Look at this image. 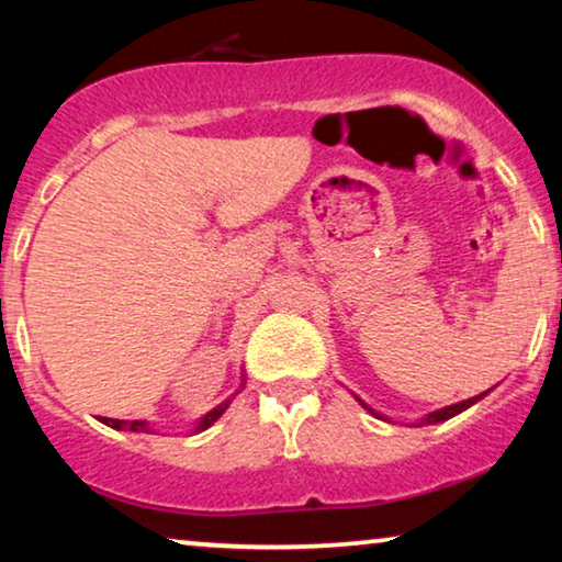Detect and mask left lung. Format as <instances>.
I'll return each instance as SVG.
<instances>
[{
  "label": "left lung",
  "mask_w": 562,
  "mask_h": 562,
  "mask_svg": "<svg viewBox=\"0 0 562 562\" xmlns=\"http://www.w3.org/2000/svg\"><path fill=\"white\" fill-rule=\"evenodd\" d=\"M483 396H486V391H483V394H479V396H473V398H465V402H458V404H452V406H445V409H437V412H432V414H427V417L422 419L417 427H422V425H435V422H445V419L456 417V414L468 409V406H473V404L479 402V398H483ZM358 402H360V398H358ZM360 404H363V402H360ZM363 406H366V404H363ZM366 409L371 412V414H375V412L371 409V406H366ZM375 417H379V414H375Z\"/></svg>",
  "instance_id": "1"
}]
</instances>
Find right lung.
I'll use <instances>...</instances> for the list:
<instances>
[{
    "instance_id": "right-lung-1",
    "label": "right lung",
    "mask_w": 562,
    "mask_h": 562,
    "mask_svg": "<svg viewBox=\"0 0 562 562\" xmlns=\"http://www.w3.org/2000/svg\"><path fill=\"white\" fill-rule=\"evenodd\" d=\"M229 406V398L227 402H222L220 406H214L212 412H206L202 419H199V427H196V432H202V429H206V427H212L214 422H217L222 414H225V409ZM102 422L106 427H112V429H130V432H148V425H145V422H140V419H133V422H122V419H110V417H102Z\"/></svg>"
}]
</instances>
